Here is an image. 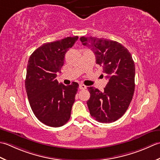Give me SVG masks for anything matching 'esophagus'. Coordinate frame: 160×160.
<instances>
[{
  "mask_svg": "<svg viewBox=\"0 0 160 160\" xmlns=\"http://www.w3.org/2000/svg\"><path fill=\"white\" fill-rule=\"evenodd\" d=\"M79 88L80 90H85V89L87 88V86H85V85H83V84H80Z\"/></svg>",
  "mask_w": 160,
  "mask_h": 160,
  "instance_id": "obj_1",
  "label": "esophagus"
}]
</instances>
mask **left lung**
Wrapping results in <instances>:
<instances>
[{
	"instance_id": "left-lung-1",
	"label": "left lung",
	"mask_w": 160,
	"mask_h": 160,
	"mask_svg": "<svg viewBox=\"0 0 160 160\" xmlns=\"http://www.w3.org/2000/svg\"><path fill=\"white\" fill-rule=\"evenodd\" d=\"M96 57L108 79L103 92L88 87L90 97L87 102L90 113L101 123L117 121L128 109L135 91V67L128 49L118 43L103 38H80Z\"/></svg>"
}]
</instances>
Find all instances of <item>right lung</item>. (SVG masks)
I'll return each instance as SVG.
<instances>
[{
	"label": "right lung",
	"instance_id": "1",
	"mask_svg": "<svg viewBox=\"0 0 160 160\" xmlns=\"http://www.w3.org/2000/svg\"><path fill=\"white\" fill-rule=\"evenodd\" d=\"M78 37H67L37 48L29 58L25 82L31 108L41 122L51 127H60L70 118L79 84L58 83V72L64 57Z\"/></svg>",
	"mask_w": 160,
	"mask_h": 160
}]
</instances>
